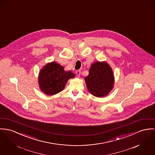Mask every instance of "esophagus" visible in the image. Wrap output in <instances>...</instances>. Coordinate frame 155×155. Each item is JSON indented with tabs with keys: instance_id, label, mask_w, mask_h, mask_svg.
<instances>
[{
	"instance_id": "obj_1",
	"label": "esophagus",
	"mask_w": 155,
	"mask_h": 155,
	"mask_svg": "<svg viewBox=\"0 0 155 155\" xmlns=\"http://www.w3.org/2000/svg\"><path fill=\"white\" fill-rule=\"evenodd\" d=\"M76 74L78 77H80V74H81V71L80 70H77L76 71Z\"/></svg>"
}]
</instances>
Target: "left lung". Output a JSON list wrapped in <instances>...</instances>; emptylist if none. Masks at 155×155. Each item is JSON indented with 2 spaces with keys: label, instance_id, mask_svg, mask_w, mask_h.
Returning <instances> with one entry per match:
<instances>
[{
  "label": "left lung",
  "instance_id": "obj_1",
  "mask_svg": "<svg viewBox=\"0 0 155 155\" xmlns=\"http://www.w3.org/2000/svg\"><path fill=\"white\" fill-rule=\"evenodd\" d=\"M88 90L97 97L107 95L113 88L114 75L106 62H96L90 68L89 75L85 78Z\"/></svg>",
  "mask_w": 155,
  "mask_h": 155
}]
</instances>
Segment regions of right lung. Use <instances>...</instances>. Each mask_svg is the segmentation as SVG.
<instances>
[{
    "label": "right lung",
    "instance_id": "right-lung-1",
    "mask_svg": "<svg viewBox=\"0 0 155 155\" xmlns=\"http://www.w3.org/2000/svg\"><path fill=\"white\" fill-rule=\"evenodd\" d=\"M74 76V73L65 71L62 66L52 62L47 64L39 72V87L46 94L54 95L61 91L67 81Z\"/></svg>",
    "mask_w": 155,
    "mask_h": 155
}]
</instances>
